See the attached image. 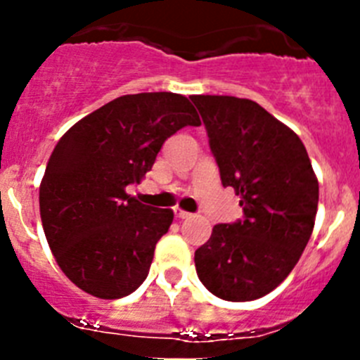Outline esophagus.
<instances>
[{"instance_id":"34e87169","label":"esophagus","mask_w":360,"mask_h":360,"mask_svg":"<svg viewBox=\"0 0 360 360\" xmlns=\"http://www.w3.org/2000/svg\"><path fill=\"white\" fill-rule=\"evenodd\" d=\"M174 216H176L178 219H186V218H189L191 212L184 211V209H180V207H174Z\"/></svg>"}]
</instances>
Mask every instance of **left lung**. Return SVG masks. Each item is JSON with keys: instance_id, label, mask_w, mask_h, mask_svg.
Segmentation results:
<instances>
[{"instance_id": "1", "label": "left lung", "mask_w": 360, "mask_h": 360, "mask_svg": "<svg viewBox=\"0 0 360 360\" xmlns=\"http://www.w3.org/2000/svg\"><path fill=\"white\" fill-rule=\"evenodd\" d=\"M225 187L243 219L218 224L195 252L203 287L225 301H252L285 281L314 231L319 182L288 126L249 98L193 95Z\"/></svg>"}]
</instances>
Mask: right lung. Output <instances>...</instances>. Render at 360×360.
<instances>
[{"label": "right lung", "mask_w": 360, "mask_h": 360, "mask_svg": "<svg viewBox=\"0 0 360 360\" xmlns=\"http://www.w3.org/2000/svg\"><path fill=\"white\" fill-rule=\"evenodd\" d=\"M184 126H200L184 95H122L73 124L53 148L39 186L41 221L57 265L81 290L120 299L148 278L173 211L144 205L126 187L141 184Z\"/></svg>", "instance_id": "1"}]
</instances>
